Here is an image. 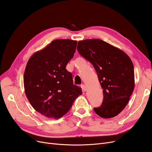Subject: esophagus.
I'll list each match as a JSON object with an SVG mask.
<instances>
[{"instance_id":"obj_1","label":"esophagus","mask_w":152,"mask_h":152,"mask_svg":"<svg viewBox=\"0 0 152 152\" xmlns=\"http://www.w3.org/2000/svg\"><path fill=\"white\" fill-rule=\"evenodd\" d=\"M80 87H81V88H82V91H83L85 92V91H87V86L86 85L82 84Z\"/></svg>"}]
</instances>
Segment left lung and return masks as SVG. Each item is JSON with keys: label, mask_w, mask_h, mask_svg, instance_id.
Segmentation results:
<instances>
[{"label": "left lung", "mask_w": 152, "mask_h": 152, "mask_svg": "<svg viewBox=\"0 0 152 152\" xmlns=\"http://www.w3.org/2000/svg\"><path fill=\"white\" fill-rule=\"evenodd\" d=\"M77 50L93 65L103 92L102 104L94 108L102 118L117 116L126 107L134 88V66L123 50L101 39L79 41Z\"/></svg>", "instance_id": "left-lung-1"}]
</instances>
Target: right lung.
Wrapping results in <instances>:
<instances>
[{
    "mask_svg": "<svg viewBox=\"0 0 152 152\" xmlns=\"http://www.w3.org/2000/svg\"><path fill=\"white\" fill-rule=\"evenodd\" d=\"M77 44L70 39L53 40L35 53L26 64L23 77L26 96L32 107L45 117H61L82 93L80 87L73 85L72 73L66 69Z\"/></svg>",
    "mask_w": 152,
    "mask_h": 152,
    "instance_id": "add662e5",
    "label": "right lung"
}]
</instances>
